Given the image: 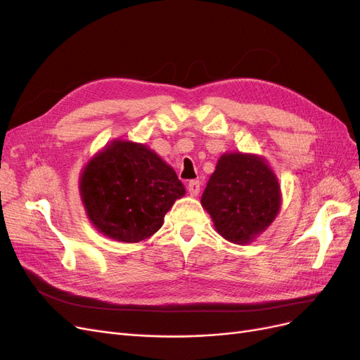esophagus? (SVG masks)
<instances>
[{"label":"esophagus","instance_id":"1","mask_svg":"<svg viewBox=\"0 0 360 360\" xmlns=\"http://www.w3.org/2000/svg\"><path fill=\"white\" fill-rule=\"evenodd\" d=\"M200 189H201L200 180H192V181H189L188 191H189V193L192 195V197H197V195L200 193Z\"/></svg>","mask_w":360,"mask_h":360}]
</instances>
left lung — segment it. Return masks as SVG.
<instances>
[{
    "label": "left lung",
    "mask_w": 360,
    "mask_h": 360,
    "mask_svg": "<svg viewBox=\"0 0 360 360\" xmlns=\"http://www.w3.org/2000/svg\"><path fill=\"white\" fill-rule=\"evenodd\" d=\"M276 174L263 156L224 153L202 192L201 205L228 242L248 245L267 230L281 210Z\"/></svg>",
    "instance_id": "obj_1"
}]
</instances>
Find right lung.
Returning a JSON list of instances; mask_svg holds the SVG:
<instances>
[{
    "instance_id": "right-lung-1",
    "label": "right lung",
    "mask_w": 360,
    "mask_h": 360,
    "mask_svg": "<svg viewBox=\"0 0 360 360\" xmlns=\"http://www.w3.org/2000/svg\"><path fill=\"white\" fill-rule=\"evenodd\" d=\"M186 189L146 144L114 139L86 162L79 195L86 217L103 236L138 243L153 236Z\"/></svg>"
}]
</instances>
